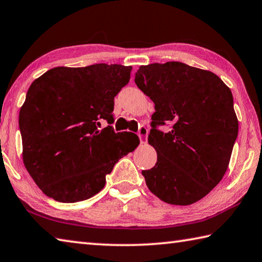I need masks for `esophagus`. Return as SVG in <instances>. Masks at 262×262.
<instances>
[{"label": "esophagus", "instance_id": "esophagus-1", "mask_svg": "<svg viewBox=\"0 0 262 262\" xmlns=\"http://www.w3.org/2000/svg\"><path fill=\"white\" fill-rule=\"evenodd\" d=\"M147 134H149V130H147V128L145 126H141L139 133H137V135H139V137H140L141 143H145L146 139H147Z\"/></svg>", "mask_w": 262, "mask_h": 262}]
</instances>
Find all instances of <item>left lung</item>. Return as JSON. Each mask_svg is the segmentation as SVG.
<instances>
[{
  "label": "left lung",
  "mask_w": 262,
  "mask_h": 262,
  "mask_svg": "<svg viewBox=\"0 0 262 262\" xmlns=\"http://www.w3.org/2000/svg\"><path fill=\"white\" fill-rule=\"evenodd\" d=\"M135 83L155 103L147 141L154 168L142 170L150 191L172 205H191L222 180L238 134L231 90L216 74L180 61L140 66ZM172 123L168 133L156 129Z\"/></svg>",
  "instance_id": "obj_1"
}]
</instances>
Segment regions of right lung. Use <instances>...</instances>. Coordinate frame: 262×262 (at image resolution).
I'll return each mask as SVG.
<instances>
[{"mask_svg":"<svg viewBox=\"0 0 262 262\" xmlns=\"http://www.w3.org/2000/svg\"><path fill=\"white\" fill-rule=\"evenodd\" d=\"M132 66L94 64L54 68L33 81L19 112L24 165L45 194L60 203L85 201L140 144L115 121V97L129 82Z\"/></svg>","mask_w":262,"mask_h":262,"instance_id":"obj_1","label":"right lung"}]
</instances>
